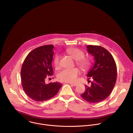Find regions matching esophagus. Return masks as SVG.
Instances as JSON below:
<instances>
[{
    "mask_svg": "<svg viewBox=\"0 0 133 133\" xmlns=\"http://www.w3.org/2000/svg\"><path fill=\"white\" fill-rule=\"evenodd\" d=\"M70 84L71 85L73 86H76L77 85V84Z\"/></svg>",
    "mask_w": 133,
    "mask_h": 133,
    "instance_id": "obj_1",
    "label": "esophagus"
}]
</instances>
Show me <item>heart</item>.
I'll return each instance as SVG.
<instances>
[{
  "mask_svg": "<svg viewBox=\"0 0 133 133\" xmlns=\"http://www.w3.org/2000/svg\"><path fill=\"white\" fill-rule=\"evenodd\" d=\"M66 52L75 61L77 65L82 70H88L91 65V61L89 58H84L85 53L82 50L76 48H69L66 50ZM54 65L56 69L59 67V56L56 55L54 59ZM79 71L77 68L65 69L62 70L58 75V78L61 82L75 83L77 80Z\"/></svg>",
  "mask_w": 133,
  "mask_h": 133,
  "instance_id": "1",
  "label": "heart"
}]
</instances>
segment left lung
<instances>
[{
    "mask_svg": "<svg viewBox=\"0 0 133 133\" xmlns=\"http://www.w3.org/2000/svg\"><path fill=\"white\" fill-rule=\"evenodd\" d=\"M86 48L94 57L95 64L87 75L88 79L92 78L93 81L90 86L85 85V91L81 96L88 102L96 103L107 98L114 87L117 67L111 54L104 47L87 45Z\"/></svg>",
    "mask_w": 133,
    "mask_h": 133,
    "instance_id": "obj_1",
    "label": "left lung"
}]
</instances>
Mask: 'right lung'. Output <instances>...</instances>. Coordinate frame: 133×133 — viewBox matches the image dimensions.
<instances>
[{
  "label": "right lung",
  "mask_w": 133,
  "mask_h": 133,
  "mask_svg": "<svg viewBox=\"0 0 133 133\" xmlns=\"http://www.w3.org/2000/svg\"><path fill=\"white\" fill-rule=\"evenodd\" d=\"M54 46L44 45L35 48L26 57L21 69L22 85L27 96L34 101L44 102L57 94L62 84L45 83L46 77L53 75L51 65Z\"/></svg>",
  "instance_id": "right-lung-1"
}]
</instances>
